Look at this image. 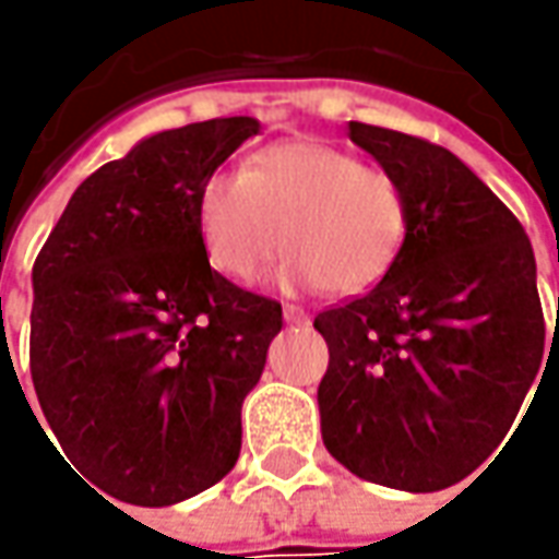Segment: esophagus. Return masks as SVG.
Returning a JSON list of instances; mask_svg holds the SVG:
<instances>
[{
    "mask_svg": "<svg viewBox=\"0 0 559 559\" xmlns=\"http://www.w3.org/2000/svg\"><path fill=\"white\" fill-rule=\"evenodd\" d=\"M286 323H292V326H301V323H308V313L301 311V308H295V305H286Z\"/></svg>",
    "mask_w": 559,
    "mask_h": 559,
    "instance_id": "34e87169",
    "label": "esophagus"
}]
</instances>
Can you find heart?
<instances>
[{
	"label": "heart",
	"instance_id": "heart-1",
	"mask_svg": "<svg viewBox=\"0 0 559 559\" xmlns=\"http://www.w3.org/2000/svg\"><path fill=\"white\" fill-rule=\"evenodd\" d=\"M204 254L236 283L258 280L280 254L286 286L355 295L395 264L407 233L397 180L317 140L261 148L242 174H211L195 199Z\"/></svg>",
	"mask_w": 559,
	"mask_h": 559
}]
</instances>
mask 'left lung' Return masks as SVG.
<instances>
[{"label":"left lung","mask_w":559,"mask_h":559,"mask_svg":"<svg viewBox=\"0 0 559 559\" xmlns=\"http://www.w3.org/2000/svg\"><path fill=\"white\" fill-rule=\"evenodd\" d=\"M348 136L397 180L407 233L373 289L313 317L323 444L367 483L439 491L495 454L542 370L535 254L448 148L357 120Z\"/></svg>","instance_id":"left-lung-1"}]
</instances>
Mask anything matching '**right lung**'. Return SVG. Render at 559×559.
Here are the masks:
<instances>
[{
  "instance_id": "1",
  "label": "right lung",
  "mask_w": 559,
  "mask_h": 559,
  "mask_svg": "<svg viewBox=\"0 0 559 559\" xmlns=\"http://www.w3.org/2000/svg\"><path fill=\"white\" fill-rule=\"evenodd\" d=\"M258 130L214 118L142 140L76 186L36 254L33 389L64 463L123 504L186 501L239 461L283 308L211 270L195 199Z\"/></svg>"
}]
</instances>
